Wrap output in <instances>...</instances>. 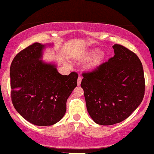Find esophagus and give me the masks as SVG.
I'll return each mask as SVG.
<instances>
[{
  "label": "esophagus",
  "mask_w": 154,
  "mask_h": 154,
  "mask_svg": "<svg viewBox=\"0 0 154 154\" xmlns=\"http://www.w3.org/2000/svg\"><path fill=\"white\" fill-rule=\"evenodd\" d=\"M81 82H82V77H81L80 76H79L78 79H77V85H78V86L80 85Z\"/></svg>",
  "instance_id": "34e87169"
}]
</instances>
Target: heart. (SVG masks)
<instances>
[{"label": "heart", "instance_id": "obj_1", "mask_svg": "<svg viewBox=\"0 0 154 154\" xmlns=\"http://www.w3.org/2000/svg\"><path fill=\"white\" fill-rule=\"evenodd\" d=\"M99 53L100 51L98 49H92L79 55V59L88 60L84 65L85 69L87 71H94L105 62L106 56L103 53L98 54Z\"/></svg>", "mask_w": 154, "mask_h": 154}]
</instances>
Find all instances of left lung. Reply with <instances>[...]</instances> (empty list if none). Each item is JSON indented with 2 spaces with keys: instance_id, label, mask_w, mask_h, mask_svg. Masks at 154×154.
Here are the masks:
<instances>
[{
  "instance_id": "obj_1",
  "label": "left lung",
  "mask_w": 154,
  "mask_h": 154,
  "mask_svg": "<svg viewBox=\"0 0 154 154\" xmlns=\"http://www.w3.org/2000/svg\"><path fill=\"white\" fill-rule=\"evenodd\" d=\"M114 57L91 72L83 73L84 91L89 115L95 123L112 125L129 117L144 97L142 63L127 48L114 44Z\"/></svg>"
}]
</instances>
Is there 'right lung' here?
<instances>
[{"label":"right lung","mask_w":154,"mask_h":154,"mask_svg":"<svg viewBox=\"0 0 154 154\" xmlns=\"http://www.w3.org/2000/svg\"><path fill=\"white\" fill-rule=\"evenodd\" d=\"M51 45L33 43L15 56L10 67L12 103L24 119L38 126L62 119L77 85L76 72L62 75L55 63L42 60L43 50Z\"/></svg>","instance_id":"add662e5"}]
</instances>
